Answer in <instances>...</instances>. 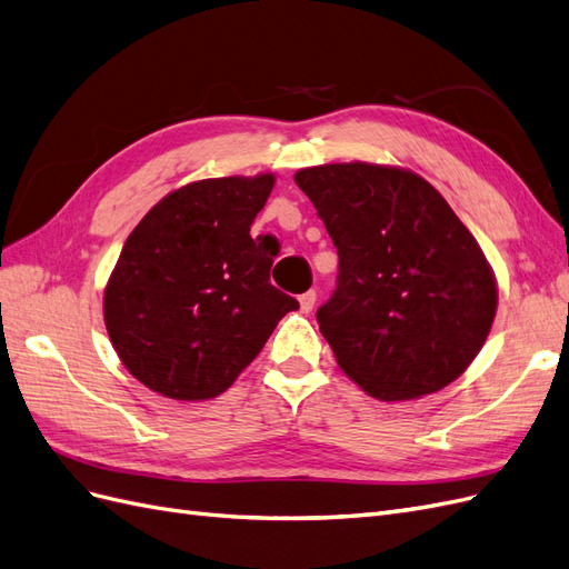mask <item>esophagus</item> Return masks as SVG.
<instances>
[{"instance_id":"esophagus-1","label":"esophagus","mask_w":569,"mask_h":569,"mask_svg":"<svg viewBox=\"0 0 569 569\" xmlns=\"http://www.w3.org/2000/svg\"><path fill=\"white\" fill-rule=\"evenodd\" d=\"M299 306H301V313H311L316 306V291H306V295H301Z\"/></svg>"}]
</instances>
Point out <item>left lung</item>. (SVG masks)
I'll list each match as a JSON object with an SVG mask.
<instances>
[{
    "label": "left lung",
    "instance_id": "obj_1",
    "mask_svg": "<svg viewBox=\"0 0 569 569\" xmlns=\"http://www.w3.org/2000/svg\"><path fill=\"white\" fill-rule=\"evenodd\" d=\"M295 180L339 253L316 316L339 368L389 403L458 380L491 332L498 284L451 206L399 166L325 163Z\"/></svg>",
    "mask_w": 569,
    "mask_h": 569
}]
</instances>
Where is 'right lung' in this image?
<instances>
[{"label":"right lung","instance_id":"obj_1","mask_svg":"<svg viewBox=\"0 0 569 569\" xmlns=\"http://www.w3.org/2000/svg\"><path fill=\"white\" fill-rule=\"evenodd\" d=\"M272 173L182 184L126 239L104 287L120 363L173 401L220 396L299 301L270 284L272 258L249 230Z\"/></svg>","mask_w":569,"mask_h":569}]
</instances>
